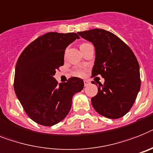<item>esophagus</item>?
<instances>
[{"mask_svg":"<svg viewBox=\"0 0 153 153\" xmlns=\"http://www.w3.org/2000/svg\"><path fill=\"white\" fill-rule=\"evenodd\" d=\"M84 87H87L88 84H90V81H89V80H87V79H85V80H84Z\"/></svg>","mask_w":153,"mask_h":153,"instance_id":"34e87169","label":"esophagus"}]
</instances>
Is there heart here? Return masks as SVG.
<instances>
[{"label": "heart", "instance_id": "b5f03b06", "mask_svg": "<svg viewBox=\"0 0 153 153\" xmlns=\"http://www.w3.org/2000/svg\"><path fill=\"white\" fill-rule=\"evenodd\" d=\"M87 45H89L88 43H84V44H81L79 48H82V47L85 46ZM86 69H82V68H77V69H75L74 70V74L75 76H84L85 75Z\"/></svg>", "mask_w": 153, "mask_h": 153}]
</instances>
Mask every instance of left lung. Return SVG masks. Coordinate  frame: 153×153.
Segmentation results:
<instances>
[{
  "label": "left lung",
  "instance_id": "obj_1",
  "mask_svg": "<svg viewBox=\"0 0 153 153\" xmlns=\"http://www.w3.org/2000/svg\"><path fill=\"white\" fill-rule=\"evenodd\" d=\"M77 33L95 48L91 76L100 75L105 79L103 84L98 83V91L91 98L92 105L97 113L107 118L123 117L135 102L141 88L139 64L135 55L128 45L109 31L93 29Z\"/></svg>",
  "mask_w": 153,
  "mask_h": 153
}]
</instances>
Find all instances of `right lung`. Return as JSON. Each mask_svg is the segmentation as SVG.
Returning a JSON list of instances; mask_svg holds the SVG:
<instances>
[{
	"instance_id": "right-lung-1",
	"label": "right lung",
	"mask_w": 153,
	"mask_h": 153,
	"mask_svg": "<svg viewBox=\"0 0 153 153\" xmlns=\"http://www.w3.org/2000/svg\"><path fill=\"white\" fill-rule=\"evenodd\" d=\"M79 36L76 33L50 32L31 42L18 59L14 89L30 119L53 126L69 113L74 94L84 88L83 79L71 77L59 84L53 76L64 65L68 45Z\"/></svg>"
}]
</instances>
